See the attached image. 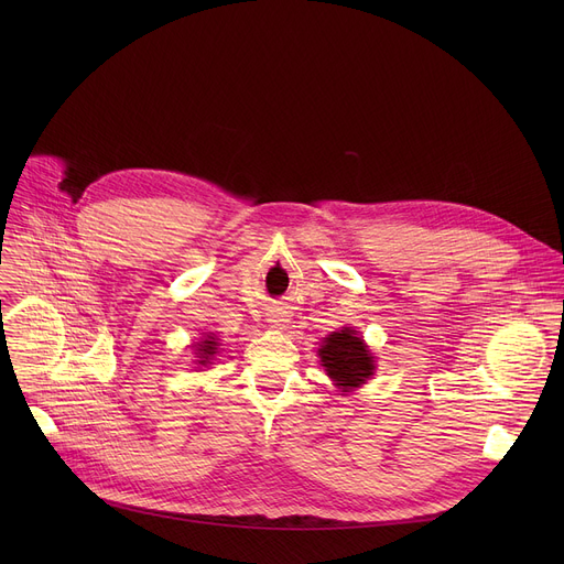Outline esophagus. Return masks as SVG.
Masks as SVG:
<instances>
[{"mask_svg": "<svg viewBox=\"0 0 564 564\" xmlns=\"http://www.w3.org/2000/svg\"><path fill=\"white\" fill-rule=\"evenodd\" d=\"M285 321H288V318H283L281 314H272V316H270V324H272V326H283Z\"/></svg>", "mask_w": 564, "mask_h": 564, "instance_id": "esophagus-1", "label": "esophagus"}]
</instances>
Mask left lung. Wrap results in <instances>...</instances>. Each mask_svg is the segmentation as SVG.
<instances>
[{
    "label": "left lung",
    "mask_w": 564,
    "mask_h": 564,
    "mask_svg": "<svg viewBox=\"0 0 564 564\" xmlns=\"http://www.w3.org/2000/svg\"><path fill=\"white\" fill-rule=\"evenodd\" d=\"M321 366H326V372L337 381L344 392L348 388H357L364 383L372 370L375 359L370 357L364 341L355 335V330H339L326 337V344L318 350Z\"/></svg>",
    "instance_id": "left-lung-1"
}]
</instances>
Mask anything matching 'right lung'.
Instances as JSON below:
<instances>
[{"label":"right lung","instance_id":"1","mask_svg":"<svg viewBox=\"0 0 564 564\" xmlns=\"http://www.w3.org/2000/svg\"><path fill=\"white\" fill-rule=\"evenodd\" d=\"M216 339L214 337H207L203 344H200V348H198V357H200V361L198 364H209V359L216 355Z\"/></svg>","mask_w":564,"mask_h":564}]
</instances>
